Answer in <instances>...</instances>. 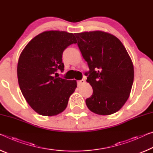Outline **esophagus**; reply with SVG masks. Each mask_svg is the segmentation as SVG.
<instances>
[{
    "instance_id": "esophagus-1",
    "label": "esophagus",
    "mask_w": 153,
    "mask_h": 153,
    "mask_svg": "<svg viewBox=\"0 0 153 153\" xmlns=\"http://www.w3.org/2000/svg\"><path fill=\"white\" fill-rule=\"evenodd\" d=\"M84 82H85V80H84V79H81V80H79V81H77V84H78V85H81V84H84Z\"/></svg>"
}]
</instances>
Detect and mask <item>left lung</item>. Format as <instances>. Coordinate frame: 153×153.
<instances>
[{
	"label": "left lung",
	"mask_w": 153,
	"mask_h": 153,
	"mask_svg": "<svg viewBox=\"0 0 153 153\" xmlns=\"http://www.w3.org/2000/svg\"><path fill=\"white\" fill-rule=\"evenodd\" d=\"M89 71L86 82L93 93L86 99L90 110L99 115L116 112L127 101L134 69L127 51L118 39L101 30L75 33Z\"/></svg>",
	"instance_id": "obj_1"
}]
</instances>
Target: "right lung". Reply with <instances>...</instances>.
<instances>
[{"instance_id":"1","label":"right lung","mask_w":153,"mask_h":153,"mask_svg":"<svg viewBox=\"0 0 153 153\" xmlns=\"http://www.w3.org/2000/svg\"><path fill=\"white\" fill-rule=\"evenodd\" d=\"M76 43L73 33L45 31L22 52L17 69L19 86L26 101L39 114L56 116L66 109L77 82L58 77L56 72L63 71V51Z\"/></svg>"}]
</instances>
